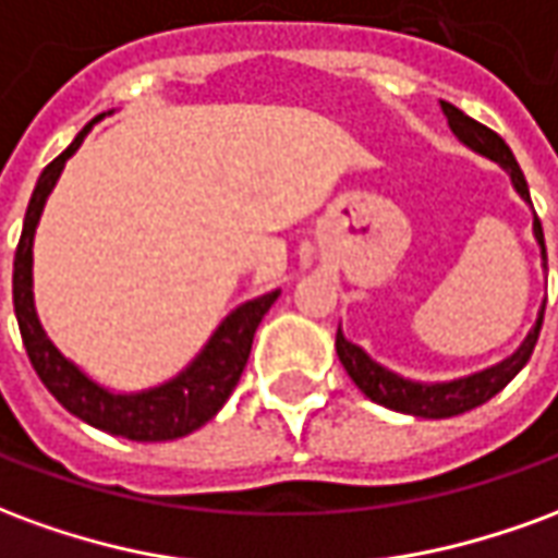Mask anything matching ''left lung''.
I'll return each instance as SVG.
<instances>
[{
    "label": "left lung",
    "instance_id": "1",
    "mask_svg": "<svg viewBox=\"0 0 558 558\" xmlns=\"http://www.w3.org/2000/svg\"><path fill=\"white\" fill-rule=\"evenodd\" d=\"M442 113L448 119V128L460 143L466 148H472L481 158L499 163L508 179H511V187L517 191V196L532 208V196H529L526 175L520 170V163L514 160V151L508 148L499 134H493L490 128H484L475 119H469L463 110H457L454 104L442 101ZM532 235L541 247V259L547 263V251H544V230H541L538 215L532 211ZM541 263V266H544ZM547 268V266H544ZM541 323H544V304H541L538 319L535 326L529 328V335L523 338V343L517 347L508 359L490 364L484 371H475L469 376H457V379H445V383H421V379H410V376L395 374L391 367L379 364L376 359H371L367 352L352 343L343 335V328L338 326V340H335V350H338V359L343 364V371L350 374V379L355 386L362 388V395L386 407V410L407 412V415H418V418H451V415H460V412H469L487 403L490 398H496L511 379H514L523 367H526L529 355L535 350L541 335Z\"/></svg>",
    "mask_w": 558,
    "mask_h": 558
}]
</instances>
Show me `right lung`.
Segmentation results:
<instances>
[{"instance_id": "right-lung-1", "label": "right lung", "mask_w": 558, "mask_h": 558, "mask_svg": "<svg viewBox=\"0 0 558 558\" xmlns=\"http://www.w3.org/2000/svg\"><path fill=\"white\" fill-rule=\"evenodd\" d=\"M110 113L95 116L74 137V143L59 158L50 160L38 175L26 218H23L17 254H14V314H17L23 347L29 352L35 374L71 415H77L80 421H86L98 430L122 436V439L167 442V439H179V436L199 430L230 400L232 388L239 386V376L251 355L256 326L263 323L268 307L278 302L280 290L263 292V295L232 307L230 314L220 319L218 328L208 335L203 350L196 352L179 374H172L158 386L140 388V391H116L110 386H101L47 338L41 319H38V307H35V290H32L35 287V278H32L35 230H38V220L47 206V196L53 194L68 158L83 146V140L89 137L92 125H98L104 116Z\"/></svg>"}]
</instances>
